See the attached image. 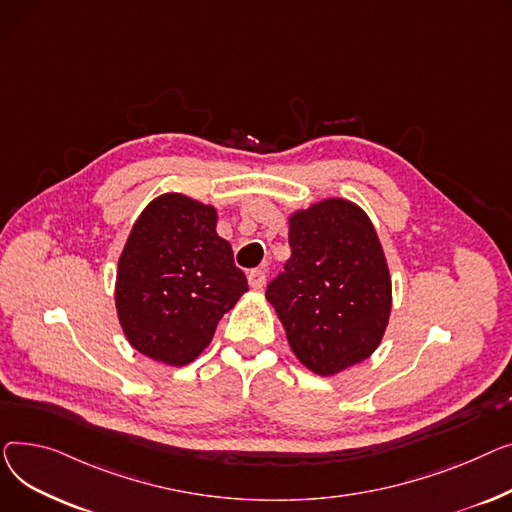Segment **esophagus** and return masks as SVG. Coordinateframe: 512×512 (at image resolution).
<instances>
[{
  "label": "esophagus",
  "instance_id": "obj_1",
  "mask_svg": "<svg viewBox=\"0 0 512 512\" xmlns=\"http://www.w3.org/2000/svg\"><path fill=\"white\" fill-rule=\"evenodd\" d=\"M248 281H250V287H252L254 291H260V289L264 287V283H266V273H264V270H260V268L250 270Z\"/></svg>",
  "mask_w": 512,
  "mask_h": 512
}]
</instances>
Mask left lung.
<instances>
[{
    "instance_id": "left-lung-1",
    "label": "left lung",
    "mask_w": 512,
    "mask_h": 512,
    "mask_svg": "<svg viewBox=\"0 0 512 512\" xmlns=\"http://www.w3.org/2000/svg\"><path fill=\"white\" fill-rule=\"evenodd\" d=\"M291 258L266 289L291 351L310 372L335 376L368 359L386 333L393 283L362 206L324 198L289 215Z\"/></svg>"
}]
</instances>
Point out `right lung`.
<instances>
[{
  "instance_id": "right-lung-1",
  "label": "right lung",
  "mask_w": 512,
  "mask_h": 512,
  "mask_svg": "<svg viewBox=\"0 0 512 512\" xmlns=\"http://www.w3.org/2000/svg\"><path fill=\"white\" fill-rule=\"evenodd\" d=\"M217 219L213 204L161 194L146 204L119 254V324L128 343L159 364H192L248 291Z\"/></svg>"
}]
</instances>
